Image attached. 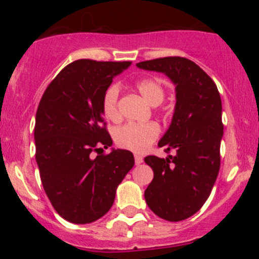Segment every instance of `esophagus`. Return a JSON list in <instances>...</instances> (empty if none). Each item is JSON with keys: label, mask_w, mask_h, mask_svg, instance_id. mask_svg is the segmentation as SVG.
Here are the masks:
<instances>
[{"label": "esophagus", "mask_w": 259, "mask_h": 259, "mask_svg": "<svg viewBox=\"0 0 259 259\" xmlns=\"http://www.w3.org/2000/svg\"><path fill=\"white\" fill-rule=\"evenodd\" d=\"M134 158H135V164H137V165H140V164L143 163V158L140 155H135Z\"/></svg>", "instance_id": "esophagus-1"}]
</instances>
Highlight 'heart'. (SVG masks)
Masks as SVG:
<instances>
[{"label": "heart", "instance_id": "obj_1", "mask_svg": "<svg viewBox=\"0 0 259 259\" xmlns=\"http://www.w3.org/2000/svg\"><path fill=\"white\" fill-rule=\"evenodd\" d=\"M137 89L150 105L156 106L165 99V88L159 79H142L137 82ZM119 88L111 85L103 98V111L108 119H119ZM160 134V127L155 122L146 124H126L115 130L114 139L120 148L142 153L153 144Z\"/></svg>", "mask_w": 259, "mask_h": 259}]
</instances>
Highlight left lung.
Here are the masks:
<instances>
[{
	"mask_svg": "<svg viewBox=\"0 0 259 259\" xmlns=\"http://www.w3.org/2000/svg\"><path fill=\"white\" fill-rule=\"evenodd\" d=\"M137 66L163 72L176 85L173 119L158 143L174 155L144 159L154 171L144 197L160 218L184 221L203 207L218 177L223 137L221 95L214 81L185 57H161Z\"/></svg>",
	"mask_w": 259,
	"mask_h": 259,
	"instance_id": "8db88e82",
	"label": "left lung"
}]
</instances>
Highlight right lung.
I'll use <instances>...</instances> for the list:
<instances>
[{
    "mask_svg": "<svg viewBox=\"0 0 259 259\" xmlns=\"http://www.w3.org/2000/svg\"><path fill=\"white\" fill-rule=\"evenodd\" d=\"M130 64L76 60L51 81L38 104L35 145L41 182L55 210L71 223L105 215L117 185L134 166L129 150L99 154L113 145L103 117L104 94Z\"/></svg>",
    "mask_w": 259,
    "mask_h": 259,
    "instance_id": "right-lung-1",
    "label": "right lung"
}]
</instances>
